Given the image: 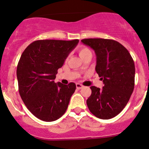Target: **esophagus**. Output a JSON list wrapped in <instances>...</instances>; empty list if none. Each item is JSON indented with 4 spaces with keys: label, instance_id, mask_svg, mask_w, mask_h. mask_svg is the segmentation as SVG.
Wrapping results in <instances>:
<instances>
[{
    "label": "esophagus",
    "instance_id": "1",
    "mask_svg": "<svg viewBox=\"0 0 149 149\" xmlns=\"http://www.w3.org/2000/svg\"><path fill=\"white\" fill-rule=\"evenodd\" d=\"M76 87H77V88L79 90V89H81L82 88H83L84 86L81 84H76Z\"/></svg>",
    "mask_w": 149,
    "mask_h": 149
}]
</instances>
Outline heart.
Instances as JSON below:
<instances>
[{
    "label": "heart",
    "instance_id": "heart-1",
    "mask_svg": "<svg viewBox=\"0 0 149 149\" xmlns=\"http://www.w3.org/2000/svg\"><path fill=\"white\" fill-rule=\"evenodd\" d=\"M89 52H91V51L88 48H87L86 47H81L79 49V54L81 58L82 56H84L85 54L89 53Z\"/></svg>",
    "mask_w": 149,
    "mask_h": 149
}]
</instances>
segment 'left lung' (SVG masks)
<instances>
[{"label": "left lung", "mask_w": 149, "mask_h": 149, "mask_svg": "<svg viewBox=\"0 0 149 149\" xmlns=\"http://www.w3.org/2000/svg\"><path fill=\"white\" fill-rule=\"evenodd\" d=\"M81 42L95 51V71L104 84L102 89L91 86L87 106L97 118L110 119L124 109L133 92L134 61L127 49L115 40L88 38Z\"/></svg>", "instance_id": "obj_1"}]
</instances>
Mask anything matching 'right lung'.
<instances>
[{
  "label": "right lung",
  "instance_id": "1",
  "mask_svg": "<svg viewBox=\"0 0 149 149\" xmlns=\"http://www.w3.org/2000/svg\"><path fill=\"white\" fill-rule=\"evenodd\" d=\"M79 40H40L24 51L17 69L19 92L26 107L39 119H58L68 109L76 85L55 83L58 70Z\"/></svg>",
  "mask_w": 149,
  "mask_h": 149
}]
</instances>
